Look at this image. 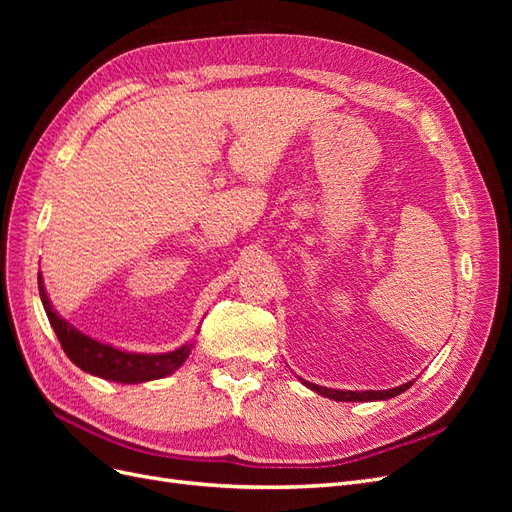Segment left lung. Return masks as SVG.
<instances>
[{
	"instance_id": "left-lung-1",
	"label": "left lung",
	"mask_w": 512,
	"mask_h": 512,
	"mask_svg": "<svg viewBox=\"0 0 512 512\" xmlns=\"http://www.w3.org/2000/svg\"><path fill=\"white\" fill-rule=\"evenodd\" d=\"M299 380L307 386V389H312L318 395L335 399V401H386V399L397 397V395H401L404 391H408L410 386H412V382H414L412 380V382H406V384H401V386H395V389H386V391H339V389H327V386L312 384V382H307L303 378H299Z\"/></svg>"
}]
</instances>
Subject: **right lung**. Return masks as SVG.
Wrapping results in <instances>:
<instances>
[{"instance_id": "obj_1", "label": "right lung", "mask_w": 512, "mask_h": 512, "mask_svg": "<svg viewBox=\"0 0 512 512\" xmlns=\"http://www.w3.org/2000/svg\"><path fill=\"white\" fill-rule=\"evenodd\" d=\"M38 290L40 301L44 305V312L49 316L51 327L59 339L61 348L68 354V359L81 367L91 376H98L102 380L121 382V384H141L149 380H160L177 371L185 359H188L194 344L188 342L173 352L162 354H141V352H128L115 348L111 344L98 342V339L85 335L74 327L72 322L61 318L46 294L42 273H38Z\"/></svg>"}]
</instances>
